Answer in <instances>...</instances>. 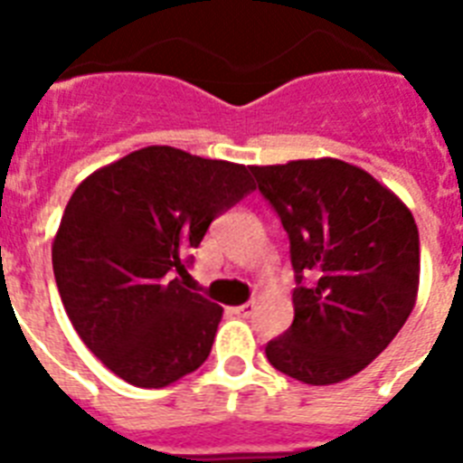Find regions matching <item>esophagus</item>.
<instances>
[{
  "label": "esophagus",
  "mask_w": 463,
  "mask_h": 463,
  "mask_svg": "<svg viewBox=\"0 0 463 463\" xmlns=\"http://www.w3.org/2000/svg\"><path fill=\"white\" fill-rule=\"evenodd\" d=\"M232 312L238 317H250L254 312V303H245V305H238V307H232Z\"/></svg>",
  "instance_id": "obj_1"
}]
</instances>
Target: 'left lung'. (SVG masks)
<instances>
[{"label":"left lung","mask_w":463,"mask_h":463,"mask_svg":"<svg viewBox=\"0 0 463 463\" xmlns=\"http://www.w3.org/2000/svg\"><path fill=\"white\" fill-rule=\"evenodd\" d=\"M279 211L290 261L309 286L293 290V324L269 341L279 373L324 387L365 370L413 312L420 283L409 206L363 167L338 158L250 165Z\"/></svg>","instance_id":"obj_1"}]
</instances>
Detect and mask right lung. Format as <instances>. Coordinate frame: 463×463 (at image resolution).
<instances>
[{
	"mask_svg": "<svg viewBox=\"0 0 463 463\" xmlns=\"http://www.w3.org/2000/svg\"><path fill=\"white\" fill-rule=\"evenodd\" d=\"M254 189L240 163L146 146L90 173L52 240L76 334L110 373L160 389L209 358L223 307L182 286L184 254Z\"/></svg>",
	"mask_w": 463,
	"mask_h": 463,
	"instance_id": "obj_1",
	"label": "right lung"
}]
</instances>
